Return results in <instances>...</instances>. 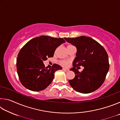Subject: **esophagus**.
<instances>
[{"mask_svg": "<svg viewBox=\"0 0 120 120\" xmlns=\"http://www.w3.org/2000/svg\"><path fill=\"white\" fill-rule=\"evenodd\" d=\"M62 69H63V70L65 71H68L69 70L68 69H66V68H63Z\"/></svg>", "mask_w": 120, "mask_h": 120, "instance_id": "1", "label": "esophagus"}]
</instances>
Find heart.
Here are the masks:
<instances>
[{
	"label": "heart",
	"instance_id": "1",
	"mask_svg": "<svg viewBox=\"0 0 120 120\" xmlns=\"http://www.w3.org/2000/svg\"><path fill=\"white\" fill-rule=\"evenodd\" d=\"M73 46H73L72 45H71V44H68V45H67V50H69L71 48L73 47ZM60 64H61L62 66L67 67L68 66V65L69 64V61H68L62 60V61H60Z\"/></svg>",
	"mask_w": 120,
	"mask_h": 120
}]
</instances>
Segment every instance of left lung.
<instances>
[{"mask_svg": "<svg viewBox=\"0 0 120 120\" xmlns=\"http://www.w3.org/2000/svg\"><path fill=\"white\" fill-rule=\"evenodd\" d=\"M67 42L77 48L76 57L70 70L75 74V78L69 80L77 92L88 94L101 86L109 70V57L105 49L91 38L81 36L75 38H64ZM78 66L84 69L79 72Z\"/></svg>", "mask_w": 120, "mask_h": 120, "instance_id": "8db88e82", "label": "left lung"}]
</instances>
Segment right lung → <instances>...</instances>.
Wrapping results in <instances>:
<instances>
[{"mask_svg":"<svg viewBox=\"0 0 120 120\" xmlns=\"http://www.w3.org/2000/svg\"><path fill=\"white\" fill-rule=\"evenodd\" d=\"M65 40L42 35L29 41L18 54L17 71L22 84L29 90L38 92L44 90L52 82L54 72L62 69L59 64L52 68L45 67L44 61L53 57L56 49Z\"/></svg>","mask_w":120,"mask_h":120,"instance_id":"right-lung-1","label":"right lung"}]
</instances>
